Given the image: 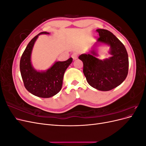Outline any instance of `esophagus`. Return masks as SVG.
<instances>
[{"label":"esophagus","mask_w":146,"mask_h":146,"mask_svg":"<svg viewBox=\"0 0 146 146\" xmlns=\"http://www.w3.org/2000/svg\"><path fill=\"white\" fill-rule=\"evenodd\" d=\"M71 56H72V58H73V60H77V58H78V55H77L76 53H74V54H73Z\"/></svg>","instance_id":"1"}]
</instances>
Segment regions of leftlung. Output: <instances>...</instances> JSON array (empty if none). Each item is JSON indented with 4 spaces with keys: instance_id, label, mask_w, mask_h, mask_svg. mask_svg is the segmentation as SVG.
<instances>
[{
    "instance_id": "obj_1",
    "label": "left lung",
    "mask_w": 146,
    "mask_h": 146,
    "mask_svg": "<svg viewBox=\"0 0 146 146\" xmlns=\"http://www.w3.org/2000/svg\"><path fill=\"white\" fill-rule=\"evenodd\" d=\"M99 38L87 54L78 58L83 61V74L89 85L95 89L107 91L120 85L126 78L129 71V56L124 45L110 31L97 29ZM100 43L110 46L108 59L100 60L95 47Z\"/></svg>"
}]
</instances>
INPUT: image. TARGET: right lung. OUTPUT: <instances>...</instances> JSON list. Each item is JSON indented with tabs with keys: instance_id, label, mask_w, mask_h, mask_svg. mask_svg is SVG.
Here are the masks:
<instances>
[{
	"instance_id": "add662e5",
	"label": "right lung",
	"mask_w": 146,
	"mask_h": 146,
	"mask_svg": "<svg viewBox=\"0 0 146 146\" xmlns=\"http://www.w3.org/2000/svg\"><path fill=\"white\" fill-rule=\"evenodd\" d=\"M42 34L48 35L49 33H39L29 42L21 58L20 71L26 90L39 98H49L61 90L64 74L72 62V58L64 61H55L50 68L43 71L35 69L31 62V55L35 41Z\"/></svg>"
}]
</instances>
